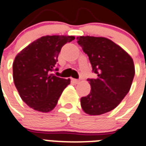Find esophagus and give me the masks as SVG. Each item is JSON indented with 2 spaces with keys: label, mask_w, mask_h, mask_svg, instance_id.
Segmentation results:
<instances>
[{
  "label": "esophagus",
  "mask_w": 146,
  "mask_h": 146,
  "mask_svg": "<svg viewBox=\"0 0 146 146\" xmlns=\"http://www.w3.org/2000/svg\"><path fill=\"white\" fill-rule=\"evenodd\" d=\"M72 82H74V83L75 84L79 83V80H78V79H74V78H72Z\"/></svg>",
  "instance_id": "34e87169"
}]
</instances>
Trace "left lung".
<instances>
[{"label":"left lung","mask_w":146,"mask_h":146,"mask_svg":"<svg viewBox=\"0 0 146 146\" xmlns=\"http://www.w3.org/2000/svg\"><path fill=\"white\" fill-rule=\"evenodd\" d=\"M78 43L89 57L95 78H89L91 91L81 98V106L89 115L110 112L129 92L135 76L131 57L105 37L79 36Z\"/></svg>","instance_id":"8db88e82"}]
</instances>
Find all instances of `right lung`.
<instances>
[{"label": "right lung", "mask_w": 146, "mask_h": 146, "mask_svg": "<svg viewBox=\"0 0 146 146\" xmlns=\"http://www.w3.org/2000/svg\"><path fill=\"white\" fill-rule=\"evenodd\" d=\"M73 36H45L17 54L13 62V79L22 100L37 111L47 113L56 107L70 78L57 77L52 72L62 46Z\"/></svg>", "instance_id": "right-lung-1"}]
</instances>
